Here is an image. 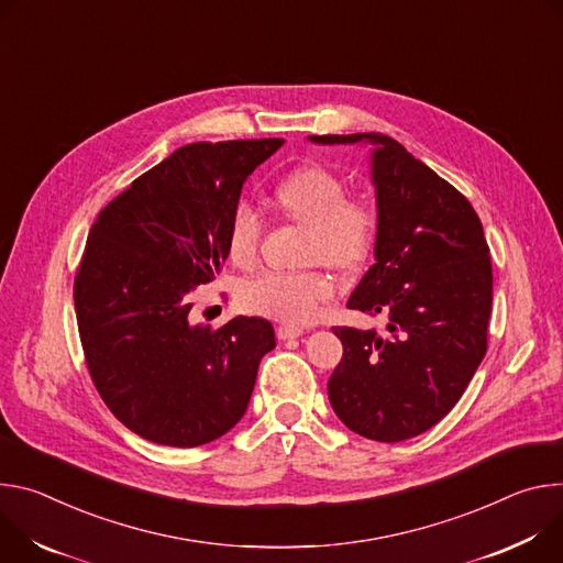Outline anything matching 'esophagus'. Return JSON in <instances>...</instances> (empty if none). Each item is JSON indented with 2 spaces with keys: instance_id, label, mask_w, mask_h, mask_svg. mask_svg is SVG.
<instances>
[{
  "instance_id": "34e87169",
  "label": "esophagus",
  "mask_w": 563,
  "mask_h": 563,
  "mask_svg": "<svg viewBox=\"0 0 563 563\" xmlns=\"http://www.w3.org/2000/svg\"><path fill=\"white\" fill-rule=\"evenodd\" d=\"M303 333V329L301 327H295V324H279L277 327V338L279 340H295V338H299Z\"/></svg>"
}]
</instances>
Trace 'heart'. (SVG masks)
<instances>
[{"label": "heart", "instance_id": "b5f03b06", "mask_svg": "<svg viewBox=\"0 0 563 563\" xmlns=\"http://www.w3.org/2000/svg\"><path fill=\"white\" fill-rule=\"evenodd\" d=\"M279 210L308 228L303 260L324 262L338 271H355L378 239V212L362 195H346L338 174L322 165H306L288 174L275 190ZM266 221L247 199H239L228 221V255L236 266L255 264ZM335 286L322 268L266 271L239 286L247 313L279 322L303 324L331 301Z\"/></svg>", "mask_w": 563, "mask_h": 563}]
</instances>
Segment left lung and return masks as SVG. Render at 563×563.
I'll use <instances>...</instances> for the list:
<instances>
[{
    "mask_svg": "<svg viewBox=\"0 0 563 563\" xmlns=\"http://www.w3.org/2000/svg\"><path fill=\"white\" fill-rule=\"evenodd\" d=\"M308 139L376 145V264L346 306L383 313L387 331L333 327L344 355L329 380L331 407L364 439H413L452 411L487 351L492 262L481 219L454 185L391 136Z\"/></svg>",
    "mask_w": 563,
    "mask_h": 563,
    "instance_id": "obj_1",
    "label": "left lung"
}]
</instances>
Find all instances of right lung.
I'll list each match as a JSON object with an SVG mask.
<instances>
[{"label":"right lung","instance_id":"1","mask_svg":"<svg viewBox=\"0 0 563 563\" xmlns=\"http://www.w3.org/2000/svg\"><path fill=\"white\" fill-rule=\"evenodd\" d=\"M284 139L192 143L141 174L89 230L74 282L89 376L109 411L145 441L206 445L232 429L275 349L262 318L192 324L197 286L228 257L243 180Z\"/></svg>","mask_w":563,"mask_h":563}]
</instances>
